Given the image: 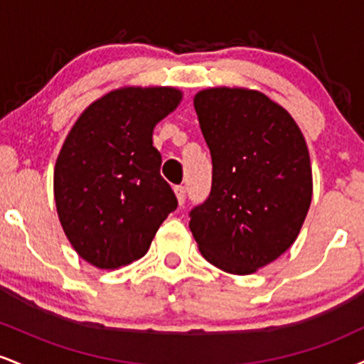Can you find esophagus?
Wrapping results in <instances>:
<instances>
[{"instance_id": "obj_1", "label": "esophagus", "mask_w": 364, "mask_h": 364, "mask_svg": "<svg viewBox=\"0 0 364 364\" xmlns=\"http://www.w3.org/2000/svg\"><path fill=\"white\" fill-rule=\"evenodd\" d=\"M174 193H176V196H178V202H179V205H183V203H185V200H186V188L185 186H174Z\"/></svg>"}]
</instances>
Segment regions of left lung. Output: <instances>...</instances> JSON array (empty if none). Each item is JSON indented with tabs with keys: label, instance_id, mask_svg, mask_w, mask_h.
I'll list each match as a JSON object with an SVG mask.
<instances>
[{
	"label": "left lung",
	"instance_id": "1",
	"mask_svg": "<svg viewBox=\"0 0 364 364\" xmlns=\"http://www.w3.org/2000/svg\"><path fill=\"white\" fill-rule=\"evenodd\" d=\"M212 157V188L191 208L203 258L229 274H253L299 235L311 203V166L301 129L257 90L207 89L195 95Z\"/></svg>",
	"mask_w": 364,
	"mask_h": 364
}]
</instances>
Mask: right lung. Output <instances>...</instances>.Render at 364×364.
I'll return each mask as SVG.
<instances>
[{
	"mask_svg": "<svg viewBox=\"0 0 364 364\" xmlns=\"http://www.w3.org/2000/svg\"><path fill=\"white\" fill-rule=\"evenodd\" d=\"M171 87H127L90 104L63 144L54 200L66 237L83 260L118 269L147 253L178 198L161 176L154 127L176 109Z\"/></svg>",
	"mask_w": 364,
	"mask_h": 364,
	"instance_id": "right-lung-1",
	"label": "right lung"
}]
</instances>
